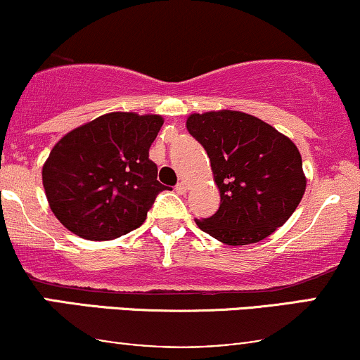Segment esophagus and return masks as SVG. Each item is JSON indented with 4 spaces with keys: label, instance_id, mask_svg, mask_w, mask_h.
Listing matches in <instances>:
<instances>
[{
    "label": "esophagus",
    "instance_id": "esophagus-1",
    "mask_svg": "<svg viewBox=\"0 0 360 360\" xmlns=\"http://www.w3.org/2000/svg\"><path fill=\"white\" fill-rule=\"evenodd\" d=\"M176 193L177 194H186L188 193V186H186V183H179L176 186Z\"/></svg>",
    "mask_w": 360,
    "mask_h": 360
}]
</instances>
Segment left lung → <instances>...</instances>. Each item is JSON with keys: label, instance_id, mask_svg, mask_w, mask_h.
<instances>
[{"label": "left lung", "instance_id": "1", "mask_svg": "<svg viewBox=\"0 0 360 360\" xmlns=\"http://www.w3.org/2000/svg\"><path fill=\"white\" fill-rule=\"evenodd\" d=\"M188 131L203 146L220 189V208L196 220L226 245L264 240L298 208L307 177L298 147L269 123L242 111L193 113Z\"/></svg>", "mask_w": 360, "mask_h": 360}]
</instances>
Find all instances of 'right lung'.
<instances>
[{"instance_id": "obj_1", "label": "right lung", "mask_w": 360, "mask_h": 360, "mask_svg": "<svg viewBox=\"0 0 360 360\" xmlns=\"http://www.w3.org/2000/svg\"><path fill=\"white\" fill-rule=\"evenodd\" d=\"M164 120L115 111L74 128L53 146L42 167L45 196L69 232L113 240L139 229L166 189L148 159Z\"/></svg>"}]
</instances>
